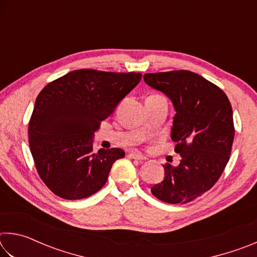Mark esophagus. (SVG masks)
Here are the masks:
<instances>
[{
	"instance_id": "34e87169",
	"label": "esophagus",
	"mask_w": 257,
	"mask_h": 257,
	"mask_svg": "<svg viewBox=\"0 0 257 257\" xmlns=\"http://www.w3.org/2000/svg\"><path fill=\"white\" fill-rule=\"evenodd\" d=\"M128 158L134 159V160H139V161H145L147 158L141 153H137V152H130L128 154Z\"/></svg>"
}]
</instances>
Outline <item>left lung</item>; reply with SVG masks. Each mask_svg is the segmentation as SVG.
Masks as SVG:
<instances>
[{
    "label": "left lung",
    "instance_id": "left-lung-1",
    "mask_svg": "<svg viewBox=\"0 0 257 257\" xmlns=\"http://www.w3.org/2000/svg\"><path fill=\"white\" fill-rule=\"evenodd\" d=\"M144 80L171 99V139L181 156L178 165H163L164 179L151 191L165 203L186 204L210 190L228 163L234 137L231 104L222 89L188 70L145 73Z\"/></svg>",
    "mask_w": 257,
    "mask_h": 257
}]
</instances>
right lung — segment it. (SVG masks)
Wrapping results in <instances>:
<instances>
[{"mask_svg": "<svg viewBox=\"0 0 257 257\" xmlns=\"http://www.w3.org/2000/svg\"><path fill=\"white\" fill-rule=\"evenodd\" d=\"M142 73L80 69L46 85L28 124L37 172L64 199L92 196L105 185L121 149L93 151L94 133L138 85Z\"/></svg>", "mask_w": 257, "mask_h": 257, "instance_id": "add662e5", "label": "right lung"}]
</instances>
